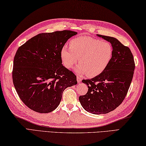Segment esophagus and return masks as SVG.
<instances>
[{"instance_id":"obj_1","label":"esophagus","mask_w":146,"mask_h":146,"mask_svg":"<svg viewBox=\"0 0 146 146\" xmlns=\"http://www.w3.org/2000/svg\"><path fill=\"white\" fill-rule=\"evenodd\" d=\"M76 79H77V82H78V83H80L82 81V78H80V77L79 76H77L76 77Z\"/></svg>"}]
</instances>
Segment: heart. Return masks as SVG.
Returning a JSON list of instances; mask_svg holds the SVG:
<instances>
[{
	"mask_svg": "<svg viewBox=\"0 0 146 146\" xmlns=\"http://www.w3.org/2000/svg\"><path fill=\"white\" fill-rule=\"evenodd\" d=\"M113 49L109 42L89 36H80L71 40L70 48L64 46L61 57L64 66L72 68L78 60V74L90 77L100 75L105 70L112 57Z\"/></svg>",
	"mask_w": 146,
	"mask_h": 146,
	"instance_id": "b5f03b06",
	"label": "heart"
}]
</instances>
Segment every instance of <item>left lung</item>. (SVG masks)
Masks as SVG:
<instances>
[{
	"label": "left lung",
	"mask_w": 146,
	"mask_h": 146,
	"mask_svg": "<svg viewBox=\"0 0 146 146\" xmlns=\"http://www.w3.org/2000/svg\"><path fill=\"white\" fill-rule=\"evenodd\" d=\"M110 42L113 54L109 64L100 75L90 80H83L88 92L80 96V104L85 110L94 114H105L122 104L127 94L135 70L131 49L113 37L98 35Z\"/></svg>",
	"instance_id": "1"
}]
</instances>
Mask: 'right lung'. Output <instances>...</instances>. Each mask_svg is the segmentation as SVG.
Segmentation results:
<instances>
[{"mask_svg": "<svg viewBox=\"0 0 146 146\" xmlns=\"http://www.w3.org/2000/svg\"><path fill=\"white\" fill-rule=\"evenodd\" d=\"M76 32L41 33L18 48L12 80L19 97L36 112L49 113L60 104L63 92L77 84L76 76L62 64L61 51Z\"/></svg>", "mask_w": 146, "mask_h": 146, "instance_id": "obj_1", "label": "right lung"}]
</instances>
